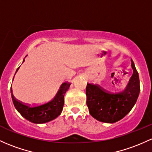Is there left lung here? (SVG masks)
<instances>
[{
	"mask_svg": "<svg viewBox=\"0 0 152 152\" xmlns=\"http://www.w3.org/2000/svg\"><path fill=\"white\" fill-rule=\"evenodd\" d=\"M132 68L133 74L122 92L112 93L100 86L87 84V105L91 116L100 122L114 123L130 112L140 92L139 76L132 60Z\"/></svg>",
	"mask_w": 152,
	"mask_h": 152,
	"instance_id": "left-lung-1",
	"label": "left lung"
}]
</instances>
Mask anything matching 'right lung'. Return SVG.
<instances>
[{"mask_svg":"<svg viewBox=\"0 0 152 152\" xmlns=\"http://www.w3.org/2000/svg\"><path fill=\"white\" fill-rule=\"evenodd\" d=\"M70 85L71 83H63L57 95L52 100L40 105H31L22 103L17 100L12 93L13 103L19 113L30 122L36 124L49 122L55 119L61 114L64 105V96L66 91L69 89ZM11 91L12 92V88Z\"/></svg>","mask_w":152,"mask_h":152,"instance_id":"add662e5","label":"right lung"}]
</instances>
